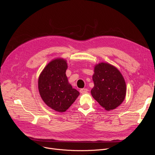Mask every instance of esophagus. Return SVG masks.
<instances>
[{"label": "esophagus", "instance_id": "esophagus-1", "mask_svg": "<svg viewBox=\"0 0 155 155\" xmlns=\"http://www.w3.org/2000/svg\"><path fill=\"white\" fill-rule=\"evenodd\" d=\"M87 92H88V89L87 88H82V89H80V92L81 94H85Z\"/></svg>", "mask_w": 155, "mask_h": 155}]
</instances>
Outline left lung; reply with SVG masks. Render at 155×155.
<instances>
[{
	"label": "left lung",
	"mask_w": 155,
	"mask_h": 155,
	"mask_svg": "<svg viewBox=\"0 0 155 155\" xmlns=\"http://www.w3.org/2000/svg\"><path fill=\"white\" fill-rule=\"evenodd\" d=\"M94 87L91 90L94 98L105 110H113L124 100L126 86L120 71L112 65L97 64L92 77Z\"/></svg>",
	"instance_id": "1"
}]
</instances>
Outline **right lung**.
<instances>
[{"mask_svg": "<svg viewBox=\"0 0 155 155\" xmlns=\"http://www.w3.org/2000/svg\"><path fill=\"white\" fill-rule=\"evenodd\" d=\"M67 63L63 59L49 63L40 74L38 89L45 103L55 111H66L80 93L68 83L66 75Z\"/></svg>", "mask_w": 155, "mask_h": 155, "instance_id": "add662e5", "label": "right lung"}]
</instances>
